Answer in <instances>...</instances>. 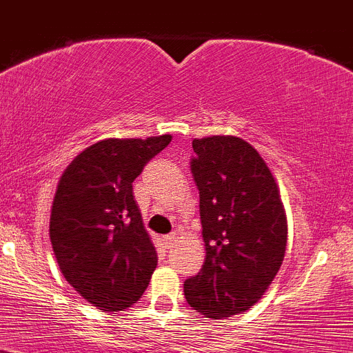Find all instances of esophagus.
<instances>
[{"mask_svg": "<svg viewBox=\"0 0 353 353\" xmlns=\"http://www.w3.org/2000/svg\"><path fill=\"white\" fill-rule=\"evenodd\" d=\"M163 241H165L166 248H173V245H175L176 241V231L172 232V234H166L165 238H163Z\"/></svg>", "mask_w": 353, "mask_h": 353, "instance_id": "34e87169", "label": "esophagus"}]
</instances>
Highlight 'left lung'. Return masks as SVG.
I'll list each match as a JSON object with an SVG mask.
<instances>
[{
  "label": "left lung",
  "instance_id": "8db88e82",
  "mask_svg": "<svg viewBox=\"0 0 353 353\" xmlns=\"http://www.w3.org/2000/svg\"><path fill=\"white\" fill-rule=\"evenodd\" d=\"M205 260L183 284L192 310L231 318L260 301L284 260L285 210L258 151L234 136L194 139Z\"/></svg>",
  "mask_w": 353,
  "mask_h": 353
}]
</instances>
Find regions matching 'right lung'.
I'll use <instances>...</instances> for the list:
<instances>
[{
	"mask_svg": "<svg viewBox=\"0 0 353 353\" xmlns=\"http://www.w3.org/2000/svg\"><path fill=\"white\" fill-rule=\"evenodd\" d=\"M170 141V134L100 141L79 152L57 183L49 224L54 255L64 279L98 310L132 306L158 265L132 181Z\"/></svg>",
	"mask_w": 353,
	"mask_h": 353,
	"instance_id": "add662e5",
	"label": "right lung"
}]
</instances>
